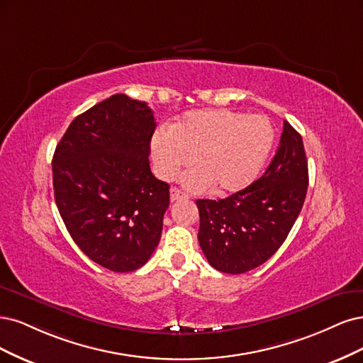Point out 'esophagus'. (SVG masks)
<instances>
[{
	"mask_svg": "<svg viewBox=\"0 0 363 363\" xmlns=\"http://www.w3.org/2000/svg\"><path fill=\"white\" fill-rule=\"evenodd\" d=\"M179 199H189V194H185L184 191L177 189V186H173L170 190V201L174 202V201H179Z\"/></svg>",
	"mask_w": 363,
	"mask_h": 363,
	"instance_id": "1",
	"label": "esophagus"
}]
</instances>
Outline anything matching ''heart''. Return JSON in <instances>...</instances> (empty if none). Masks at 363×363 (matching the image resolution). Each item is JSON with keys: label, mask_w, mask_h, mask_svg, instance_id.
I'll return each instance as SVG.
<instances>
[{"label": "heart", "mask_w": 363, "mask_h": 363, "mask_svg": "<svg viewBox=\"0 0 363 363\" xmlns=\"http://www.w3.org/2000/svg\"><path fill=\"white\" fill-rule=\"evenodd\" d=\"M274 143L273 125L259 114H242L223 108L186 111L170 131L160 130L152 138V160L161 179L185 173L190 189L211 185L217 194L245 189L258 177Z\"/></svg>", "instance_id": "1"}]
</instances>
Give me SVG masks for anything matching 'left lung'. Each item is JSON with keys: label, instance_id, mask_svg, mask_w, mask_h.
<instances>
[{"label": "left lung", "instance_id": "1", "mask_svg": "<svg viewBox=\"0 0 363 363\" xmlns=\"http://www.w3.org/2000/svg\"><path fill=\"white\" fill-rule=\"evenodd\" d=\"M309 174L301 135L286 121L259 179L226 199H197L199 244L216 270L241 274L262 265L286 240L305 203Z\"/></svg>", "mask_w": 363, "mask_h": 363}]
</instances>
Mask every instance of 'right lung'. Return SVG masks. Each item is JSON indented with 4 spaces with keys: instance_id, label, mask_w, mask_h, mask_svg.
Segmentation results:
<instances>
[{
    "instance_id": "add662e5",
    "label": "right lung",
    "mask_w": 363,
    "mask_h": 363,
    "mask_svg": "<svg viewBox=\"0 0 363 363\" xmlns=\"http://www.w3.org/2000/svg\"><path fill=\"white\" fill-rule=\"evenodd\" d=\"M154 113L113 95L77 116L52 158L55 203L89 258L111 272L143 267L161 238L169 184L150 172Z\"/></svg>"
}]
</instances>
